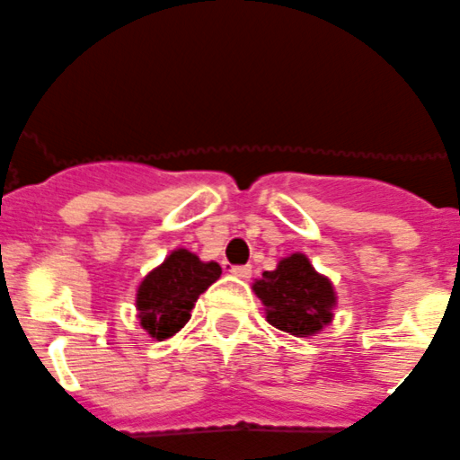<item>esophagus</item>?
<instances>
[{"instance_id": "obj_1", "label": "esophagus", "mask_w": 460, "mask_h": 460, "mask_svg": "<svg viewBox=\"0 0 460 460\" xmlns=\"http://www.w3.org/2000/svg\"><path fill=\"white\" fill-rule=\"evenodd\" d=\"M231 274L238 279H250L252 277V265H234L231 268Z\"/></svg>"}]
</instances>
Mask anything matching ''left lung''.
Instances as JSON below:
<instances>
[{"instance_id": "obj_1", "label": "left lung", "mask_w": 460, "mask_h": 460, "mask_svg": "<svg viewBox=\"0 0 460 460\" xmlns=\"http://www.w3.org/2000/svg\"><path fill=\"white\" fill-rule=\"evenodd\" d=\"M252 290L265 308V320L279 332L297 338L320 333L333 322L338 295L332 279L317 272L306 254L295 252L263 272Z\"/></svg>"}]
</instances>
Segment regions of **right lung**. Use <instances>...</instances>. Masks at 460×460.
I'll return each instance as SVG.
<instances>
[{
  "label": "right lung",
  "mask_w": 460,
  "mask_h": 460,
  "mask_svg": "<svg viewBox=\"0 0 460 460\" xmlns=\"http://www.w3.org/2000/svg\"><path fill=\"white\" fill-rule=\"evenodd\" d=\"M222 268L216 261L177 247L161 265L149 270L136 290V317L149 338L167 341L186 327L201 293L220 279Z\"/></svg>",
  "instance_id": "obj_1"
}]
</instances>
